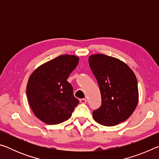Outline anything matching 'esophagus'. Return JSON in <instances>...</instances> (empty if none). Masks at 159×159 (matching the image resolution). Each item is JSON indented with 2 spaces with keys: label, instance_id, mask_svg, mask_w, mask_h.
<instances>
[{
  "label": "esophagus",
  "instance_id": "34e87169",
  "mask_svg": "<svg viewBox=\"0 0 159 159\" xmlns=\"http://www.w3.org/2000/svg\"><path fill=\"white\" fill-rule=\"evenodd\" d=\"M80 102L82 104H85L86 102H87V99H85V98H83V99H80Z\"/></svg>",
  "mask_w": 159,
  "mask_h": 159
}]
</instances>
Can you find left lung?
<instances>
[{
  "instance_id": "left-lung-1",
  "label": "left lung",
  "mask_w": 159,
  "mask_h": 159,
  "mask_svg": "<svg viewBox=\"0 0 159 159\" xmlns=\"http://www.w3.org/2000/svg\"><path fill=\"white\" fill-rule=\"evenodd\" d=\"M89 64L101 93V107L93 112L96 122L114 126L130 116L138 103L136 76L123 61L103 54L89 57Z\"/></svg>"
}]
</instances>
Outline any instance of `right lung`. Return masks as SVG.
<instances>
[{
  "label": "right lung",
  "mask_w": 159,
  "mask_h": 159,
  "mask_svg": "<svg viewBox=\"0 0 159 159\" xmlns=\"http://www.w3.org/2000/svg\"><path fill=\"white\" fill-rule=\"evenodd\" d=\"M74 55H60L35 70L26 86L29 105L35 116L47 124L68 120L79 103L73 87L67 81L79 64Z\"/></svg>",
  "instance_id": "1"
}]
</instances>
